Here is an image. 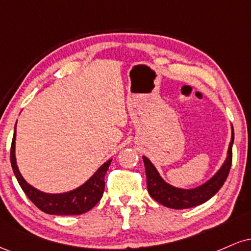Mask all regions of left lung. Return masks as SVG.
Here are the masks:
<instances>
[{"instance_id": "8db88e82", "label": "left lung", "mask_w": 251, "mask_h": 251, "mask_svg": "<svg viewBox=\"0 0 251 251\" xmlns=\"http://www.w3.org/2000/svg\"><path fill=\"white\" fill-rule=\"evenodd\" d=\"M232 144H234V128L231 126V142L227 148V155L218 171L200 186L192 189H183L171 185L163 179L158 170L148 157L143 155L146 172V184L150 196L155 201L170 209H188L201 205L209 201L218 192L226 180L232 162Z\"/></svg>"}]
</instances>
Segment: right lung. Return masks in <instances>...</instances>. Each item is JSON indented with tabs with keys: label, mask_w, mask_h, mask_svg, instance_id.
<instances>
[{
	"label": "right lung",
	"mask_w": 251,
	"mask_h": 251,
	"mask_svg": "<svg viewBox=\"0 0 251 251\" xmlns=\"http://www.w3.org/2000/svg\"><path fill=\"white\" fill-rule=\"evenodd\" d=\"M15 140H16V125L14 128V137L11 142L10 149V163L13 168L20 186L27 195V197L41 211L50 215H81L91 210L96 204L101 200L103 190H105V175L107 172L109 164L112 159H108L94 172L92 177H89L82 185L71 191L62 192V194H47L34 188L29 183H27L16 163L15 155Z\"/></svg>",
	"instance_id": "right-lung-1"
}]
</instances>
